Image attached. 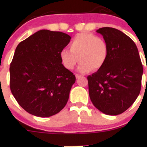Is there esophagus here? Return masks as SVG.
<instances>
[{
  "instance_id": "obj_1",
  "label": "esophagus",
  "mask_w": 147,
  "mask_h": 147,
  "mask_svg": "<svg viewBox=\"0 0 147 147\" xmlns=\"http://www.w3.org/2000/svg\"><path fill=\"white\" fill-rule=\"evenodd\" d=\"M75 77H76V78H77V79H79V78H80L81 77H82V75H78V74H76V75H75Z\"/></svg>"
}]
</instances>
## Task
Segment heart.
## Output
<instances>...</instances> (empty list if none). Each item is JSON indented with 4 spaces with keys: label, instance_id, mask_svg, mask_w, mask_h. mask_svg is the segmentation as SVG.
Returning <instances> with one entry per match:
<instances>
[{
    "label": "heart",
    "instance_id": "b5f03b06",
    "mask_svg": "<svg viewBox=\"0 0 147 147\" xmlns=\"http://www.w3.org/2000/svg\"><path fill=\"white\" fill-rule=\"evenodd\" d=\"M70 50L63 49L59 56L65 68L72 70L80 61L78 71L87 73L100 70L109 57V46L105 40L92 34L81 33L72 40Z\"/></svg>",
    "mask_w": 147,
    "mask_h": 147
}]
</instances>
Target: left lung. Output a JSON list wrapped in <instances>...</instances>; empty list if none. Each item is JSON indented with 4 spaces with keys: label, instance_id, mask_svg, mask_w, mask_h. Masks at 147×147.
Returning a JSON list of instances; mask_svg holds the SVG:
<instances>
[{
    "label": "left lung",
    "instance_id": "8db88e82",
    "mask_svg": "<svg viewBox=\"0 0 147 147\" xmlns=\"http://www.w3.org/2000/svg\"><path fill=\"white\" fill-rule=\"evenodd\" d=\"M109 46V57L100 70L88 76L93 105L109 115L121 114L134 103L141 90L143 67L136 43L120 30L99 28Z\"/></svg>",
    "mask_w": 147,
    "mask_h": 147
}]
</instances>
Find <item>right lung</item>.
Segmentation results:
<instances>
[{"label":"right lung","instance_id":"obj_1","mask_svg":"<svg viewBox=\"0 0 147 147\" xmlns=\"http://www.w3.org/2000/svg\"><path fill=\"white\" fill-rule=\"evenodd\" d=\"M71 37L42 30L21 41L10 64V89L20 106L33 115L48 117L68 102L75 76L63 66L60 52Z\"/></svg>","mask_w":147,"mask_h":147}]
</instances>
